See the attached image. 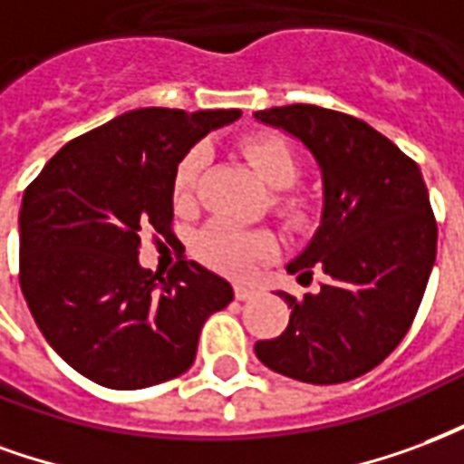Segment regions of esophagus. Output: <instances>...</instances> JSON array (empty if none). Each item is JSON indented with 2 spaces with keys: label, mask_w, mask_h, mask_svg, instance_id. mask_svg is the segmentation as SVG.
<instances>
[{
  "label": "esophagus",
  "mask_w": 464,
  "mask_h": 464,
  "mask_svg": "<svg viewBox=\"0 0 464 464\" xmlns=\"http://www.w3.org/2000/svg\"><path fill=\"white\" fill-rule=\"evenodd\" d=\"M235 296L239 302H249V299H255L256 296V289L255 286H246V284H237Z\"/></svg>",
  "instance_id": "obj_1"
}]
</instances>
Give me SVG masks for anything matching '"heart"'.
<instances>
[{
	"label": "heart",
	"mask_w": 464,
	"mask_h": 464,
	"mask_svg": "<svg viewBox=\"0 0 464 464\" xmlns=\"http://www.w3.org/2000/svg\"><path fill=\"white\" fill-rule=\"evenodd\" d=\"M239 153L256 172V178L265 182L266 188L276 190L272 195L274 212L289 227H309L316 215V205L306 192L289 190V185L299 175V160L289 143L279 135H246L239 140ZM205 160H208L205 153L199 148H192L190 153L182 155V160L178 162L170 185L172 205L178 209L192 208L199 175L205 170ZM195 252L202 262H208L219 272L246 274L256 262L276 252V239L272 232H265V229L252 232V229H242L232 222L219 219L199 232L195 239Z\"/></svg>",
	"instance_id": "1"
}]
</instances>
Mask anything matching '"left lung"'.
I'll list each match as a JSON object with an SVG mask.
<instances>
[{"instance_id":"1","label":"left lung","mask_w":464,"mask_h":464,"mask_svg":"<svg viewBox=\"0 0 464 464\" xmlns=\"http://www.w3.org/2000/svg\"><path fill=\"white\" fill-rule=\"evenodd\" d=\"M255 118L299 138L319 162L321 225L286 272L326 274L316 294L279 292L289 326L256 341L255 353L302 383H346L391 356L418 314L438 252L428 188L415 160L358 118L309 103Z\"/></svg>"}]
</instances>
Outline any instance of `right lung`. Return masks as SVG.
Masks as SVG:
<instances>
[{
    "mask_svg": "<svg viewBox=\"0 0 464 464\" xmlns=\"http://www.w3.org/2000/svg\"><path fill=\"white\" fill-rule=\"evenodd\" d=\"M239 111L138 108L73 138L26 188L19 284L36 326L73 371L113 391L178 378L229 282L180 256L168 276L138 265L140 235L172 237V172Z\"/></svg>",
    "mask_w": 464,
    "mask_h": 464,
    "instance_id": "obj_1",
    "label": "right lung"
}]
</instances>
